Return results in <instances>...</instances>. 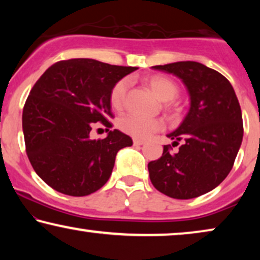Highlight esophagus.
<instances>
[{
  "mask_svg": "<svg viewBox=\"0 0 260 260\" xmlns=\"http://www.w3.org/2000/svg\"><path fill=\"white\" fill-rule=\"evenodd\" d=\"M144 143H145V142L142 141V140H137V138H135V140H134L135 147H138V145H143Z\"/></svg>",
  "mask_w": 260,
  "mask_h": 260,
  "instance_id": "34e87169",
  "label": "esophagus"
}]
</instances>
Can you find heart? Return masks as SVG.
I'll list each match as a JSON object with an SVG mask.
<instances>
[{"mask_svg":"<svg viewBox=\"0 0 260 260\" xmlns=\"http://www.w3.org/2000/svg\"><path fill=\"white\" fill-rule=\"evenodd\" d=\"M148 85L159 99L165 102L173 101L177 95V86L168 78L162 76H152L148 79ZM127 88H129V79H120L113 85L110 92V103L116 110H120L125 103ZM165 124L158 118H148V117L134 115H126L119 119V127L124 133L135 138L144 140L151 136L154 133L162 130Z\"/></svg>","mask_w":260,"mask_h":260,"instance_id":"b5f03b06","label":"heart"}]
</instances>
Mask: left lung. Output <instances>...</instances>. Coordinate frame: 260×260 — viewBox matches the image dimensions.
<instances>
[{"instance_id":"8db88e82","label":"left lung","mask_w":260,"mask_h":260,"mask_svg":"<svg viewBox=\"0 0 260 260\" xmlns=\"http://www.w3.org/2000/svg\"><path fill=\"white\" fill-rule=\"evenodd\" d=\"M172 73L186 85L189 111L163 147V154L149 162L151 183L173 199L198 198L218 187L232 169L244 135L243 116L232 85L218 71L197 61L152 66Z\"/></svg>"}]
</instances>
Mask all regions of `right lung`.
I'll return each instance as SVG.
<instances>
[{
	"mask_svg": "<svg viewBox=\"0 0 260 260\" xmlns=\"http://www.w3.org/2000/svg\"><path fill=\"white\" fill-rule=\"evenodd\" d=\"M137 67L71 59L48 67L29 92L22 112L26 152L35 173L53 189L85 197L104 186L116 155L133 140L112 124L110 92ZM108 136L92 140L93 122Z\"/></svg>",
	"mask_w": 260,
	"mask_h": 260,
	"instance_id": "obj_1",
	"label": "right lung"
}]
</instances>
